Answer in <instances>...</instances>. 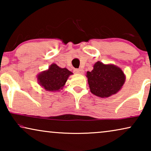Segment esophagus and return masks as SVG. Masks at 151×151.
Here are the masks:
<instances>
[{
  "mask_svg": "<svg viewBox=\"0 0 151 151\" xmlns=\"http://www.w3.org/2000/svg\"><path fill=\"white\" fill-rule=\"evenodd\" d=\"M74 72L78 74H82L84 73V70L82 69H74Z\"/></svg>",
  "mask_w": 151,
  "mask_h": 151,
  "instance_id": "34e87169",
  "label": "esophagus"
}]
</instances>
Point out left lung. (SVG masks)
Masks as SVG:
<instances>
[{
    "label": "left lung",
    "mask_w": 151,
    "mask_h": 151,
    "mask_svg": "<svg viewBox=\"0 0 151 151\" xmlns=\"http://www.w3.org/2000/svg\"><path fill=\"white\" fill-rule=\"evenodd\" d=\"M86 77L91 92L100 98H108L118 92L125 82V76L120 68L97 62Z\"/></svg>",
    "instance_id": "1"
}]
</instances>
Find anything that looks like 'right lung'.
<instances>
[{
	"label": "right lung",
	"instance_id": "1",
	"mask_svg": "<svg viewBox=\"0 0 151 151\" xmlns=\"http://www.w3.org/2000/svg\"><path fill=\"white\" fill-rule=\"evenodd\" d=\"M71 74L73 73L66 68L62 69L55 64H53L47 71L39 74L38 80L39 84L47 91H59L64 86L67 78Z\"/></svg>",
	"mask_w": 151,
	"mask_h": 151
}]
</instances>
